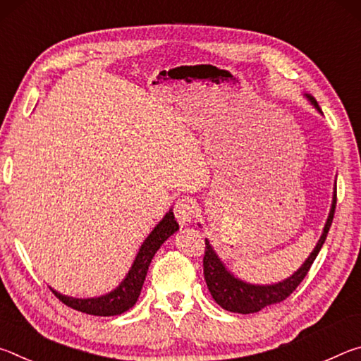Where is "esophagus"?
Instances as JSON below:
<instances>
[{
    "label": "esophagus",
    "mask_w": 361,
    "mask_h": 361,
    "mask_svg": "<svg viewBox=\"0 0 361 361\" xmlns=\"http://www.w3.org/2000/svg\"><path fill=\"white\" fill-rule=\"evenodd\" d=\"M175 218L178 219V223L186 226L192 221V218L195 216V204L192 202V199L189 197H183L178 199V202L175 204Z\"/></svg>",
    "instance_id": "esophagus-1"
}]
</instances>
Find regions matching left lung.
Instances as JSON below:
<instances>
[{
	"mask_svg": "<svg viewBox=\"0 0 361 361\" xmlns=\"http://www.w3.org/2000/svg\"><path fill=\"white\" fill-rule=\"evenodd\" d=\"M305 97H307L309 102L315 106L317 111L322 113L319 103L315 102L314 97L307 94H305ZM334 209H336V191L333 192L331 210H329L326 224L325 228H323V234L320 237L319 243L315 245L314 252L309 255V258L304 261V264L299 267L291 277L274 285H252L234 277V274H231L223 264V261L218 258V255L210 245V242L205 239L204 277H205L207 286H209L210 295L213 296V299H215L216 304L221 305L223 309L229 310V312L255 314V312H259L261 309L267 307V305L277 304L288 298L291 293L298 288V285L302 282L304 277L307 276L310 266L314 264L317 255H319L323 243H325L328 231L331 228V223H333Z\"/></svg>",
	"mask_w": 361,
	"mask_h": 361,
	"instance_id": "1",
	"label": "left lung"
}]
</instances>
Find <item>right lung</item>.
<instances>
[{"label":"right lung","instance_id":"1","mask_svg":"<svg viewBox=\"0 0 361 361\" xmlns=\"http://www.w3.org/2000/svg\"><path fill=\"white\" fill-rule=\"evenodd\" d=\"M178 223L175 221L173 212L170 210L166 216H164L154 229L151 231V234L146 237L143 245L140 247L138 253L135 256V261L130 267L129 274L126 279L122 280L119 286H116L113 291L106 293V295L99 298H87V299H79L60 295L59 291L52 290L60 301L68 305V307L79 310V312L97 315V317H111V315H121L126 310L133 307L142 291V286L145 283L146 272H148L149 262L152 256L164 242H166L170 235L175 234L178 231Z\"/></svg>","mask_w":361,"mask_h":361}]
</instances>
